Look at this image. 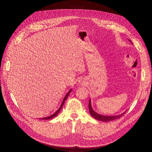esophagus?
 Masks as SVG:
<instances>
[{
    "label": "esophagus",
    "mask_w": 152,
    "mask_h": 152,
    "mask_svg": "<svg viewBox=\"0 0 152 152\" xmlns=\"http://www.w3.org/2000/svg\"><path fill=\"white\" fill-rule=\"evenodd\" d=\"M86 84L85 83V80H83V79H80L79 80V82H78V85L79 86H85Z\"/></svg>",
    "instance_id": "obj_1"
}]
</instances>
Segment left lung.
<instances>
[{"instance_id":"obj_1","label":"left lung","mask_w":152,"mask_h":152,"mask_svg":"<svg viewBox=\"0 0 152 152\" xmlns=\"http://www.w3.org/2000/svg\"><path fill=\"white\" fill-rule=\"evenodd\" d=\"M129 41L131 42L132 44V42L131 41V40ZM88 107H89V111H90V115L94 117L95 119L97 120H100V121H113V120H116V119H118L119 118H120L121 116H123V115H124V114L126 113L124 112L123 113L121 114H119V115H113V116H107V115H100L98 113H97L96 112H95L93 109L92 108V106H91V99H90L89 100V104H88Z\"/></svg>"}]
</instances>
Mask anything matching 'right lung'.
I'll use <instances>...</instances> for the list:
<instances>
[{"mask_svg": "<svg viewBox=\"0 0 152 152\" xmlns=\"http://www.w3.org/2000/svg\"><path fill=\"white\" fill-rule=\"evenodd\" d=\"M71 91H72V89H70V90L69 91V92L66 94V96H65V97H64V99H63V100H62V103H61V104L60 107L58 108V110H57V111H56L54 114H53L52 115H50V116H49V117H47L41 118L40 119H41V120H47L52 119V118H53V117H56V116L58 115V114L59 113V111H61V108H62V107L63 106V104H64V103L65 101H66V100L67 99V97H68V96H69V94L71 93Z\"/></svg>", "mask_w": 152, "mask_h": 152, "instance_id": "add662e5", "label": "right lung"}]
</instances>
